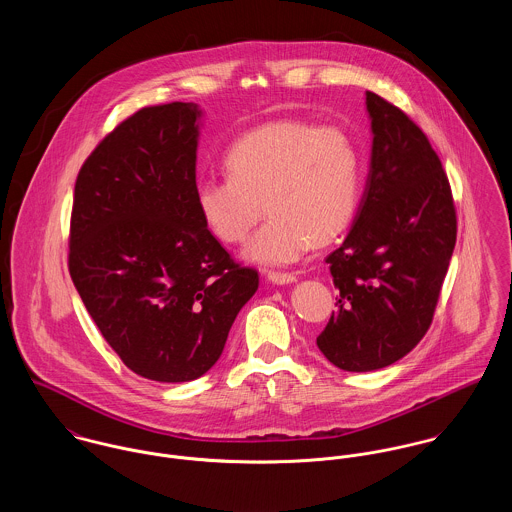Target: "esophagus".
<instances>
[{
    "label": "esophagus",
    "instance_id": "obj_1",
    "mask_svg": "<svg viewBox=\"0 0 512 512\" xmlns=\"http://www.w3.org/2000/svg\"><path fill=\"white\" fill-rule=\"evenodd\" d=\"M267 279L275 284H288L296 281V277L292 273H281V271H269Z\"/></svg>",
    "mask_w": 512,
    "mask_h": 512
}]
</instances>
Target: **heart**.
Here are the masks:
<instances>
[{
  "label": "heart",
  "instance_id": "1",
  "mask_svg": "<svg viewBox=\"0 0 512 512\" xmlns=\"http://www.w3.org/2000/svg\"><path fill=\"white\" fill-rule=\"evenodd\" d=\"M224 165L228 178L198 180L196 212L216 239L233 245L247 239L265 204L271 218L245 249L251 261L292 263L314 241L338 237L357 212L359 153L338 123H265L229 147Z\"/></svg>",
  "mask_w": 512,
  "mask_h": 512
}]
</instances>
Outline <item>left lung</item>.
<instances>
[{
	"label": "left lung",
	"mask_w": 512,
	"mask_h": 512,
	"mask_svg": "<svg viewBox=\"0 0 512 512\" xmlns=\"http://www.w3.org/2000/svg\"><path fill=\"white\" fill-rule=\"evenodd\" d=\"M373 151L345 241L326 257L340 290L320 351L343 371H375L412 351L432 324L457 235L454 196L424 131L367 92Z\"/></svg>",
	"instance_id": "obj_1"
}]
</instances>
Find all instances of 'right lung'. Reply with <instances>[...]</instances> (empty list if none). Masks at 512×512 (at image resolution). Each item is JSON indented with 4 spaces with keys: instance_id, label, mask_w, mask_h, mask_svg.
Masks as SVG:
<instances>
[{
    "instance_id": "right-lung-1",
    "label": "right lung",
    "mask_w": 512,
    "mask_h": 512,
    "mask_svg": "<svg viewBox=\"0 0 512 512\" xmlns=\"http://www.w3.org/2000/svg\"><path fill=\"white\" fill-rule=\"evenodd\" d=\"M194 104L123 119L78 172L68 271L119 359L159 383L202 377L259 286L204 228L196 204Z\"/></svg>"
}]
</instances>
